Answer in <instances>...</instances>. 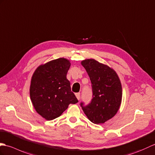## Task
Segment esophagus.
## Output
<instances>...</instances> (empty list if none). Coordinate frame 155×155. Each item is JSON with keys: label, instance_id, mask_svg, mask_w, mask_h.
Wrapping results in <instances>:
<instances>
[{"label": "esophagus", "instance_id": "1", "mask_svg": "<svg viewBox=\"0 0 155 155\" xmlns=\"http://www.w3.org/2000/svg\"><path fill=\"white\" fill-rule=\"evenodd\" d=\"M75 96H76L77 99L79 100V99H80V93H76V94H75Z\"/></svg>", "mask_w": 155, "mask_h": 155}]
</instances>
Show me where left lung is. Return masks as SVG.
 Returning a JSON list of instances; mask_svg holds the SVG:
<instances>
[{
  "label": "left lung",
  "instance_id": "obj_1",
  "mask_svg": "<svg viewBox=\"0 0 155 155\" xmlns=\"http://www.w3.org/2000/svg\"><path fill=\"white\" fill-rule=\"evenodd\" d=\"M91 82L93 98L87 105H80L90 121L104 123L117 112L121 104L122 87L116 72L94 59L81 61Z\"/></svg>",
  "mask_w": 155,
  "mask_h": 155
}]
</instances>
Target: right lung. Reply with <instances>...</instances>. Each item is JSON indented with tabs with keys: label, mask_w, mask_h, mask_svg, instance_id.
<instances>
[{
	"label": "right lung",
	"mask_w": 155,
	"mask_h": 155,
	"mask_svg": "<svg viewBox=\"0 0 155 155\" xmlns=\"http://www.w3.org/2000/svg\"><path fill=\"white\" fill-rule=\"evenodd\" d=\"M70 65L67 59L58 58L41 65L32 75L31 101L36 112L46 120L58 117L69 105L78 102L66 78Z\"/></svg>",
	"instance_id": "1"
}]
</instances>
